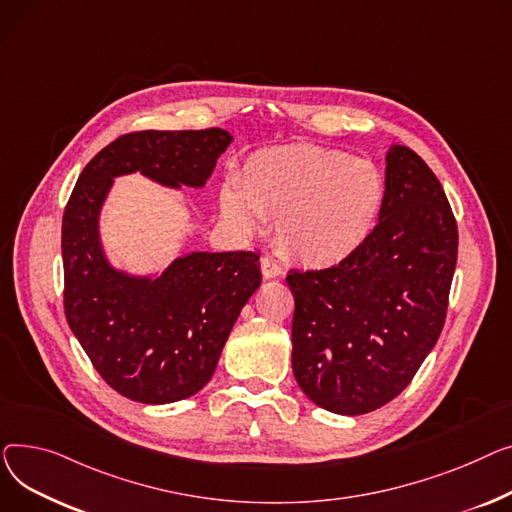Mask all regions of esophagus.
<instances>
[{
    "instance_id": "1",
    "label": "esophagus",
    "mask_w": 512,
    "mask_h": 512,
    "mask_svg": "<svg viewBox=\"0 0 512 512\" xmlns=\"http://www.w3.org/2000/svg\"><path fill=\"white\" fill-rule=\"evenodd\" d=\"M260 268H262V275L266 279H277L283 275V266L279 264V260H275L273 256H264L260 260Z\"/></svg>"
}]
</instances>
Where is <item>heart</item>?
I'll return each instance as SVG.
<instances>
[{
    "label": "heart",
    "mask_w": 512,
    "mask_h": 512,
    "mask_svg": "<svg viewBox=\"0 0 512 512\" xmlns=\"http://www.w3.org/2000/svg\"><path fill=\"white\" fill-rule=\"evenodd\" d=\"M384 177L368 161L343 150L291 144L254 153L219 192L221 215L252 233L262 215L277 219L281 248L308 266L351 258L372 235L384 206Z\"/></svg>",
    "instance_id": "heart-1"
}]
</instances>
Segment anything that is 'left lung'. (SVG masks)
<instances>
[{
    "mask_svg": "<svg viewBox=\"0 0 512 512\" xmlns=\"http://www.w3.org/2000/svg\"><path fill=\"white\" fill-rule=\"evenodd\" d=\"M384 175L368 242L337 266L287 275L295 380L339 415L370 413L407 388L442 333L457 266V221L424 159L393 144Z\"/></svg>",
    "mask_w": 512,
    "mask_h": 512,
    "instance_id": "8db88e82",
    "label": "left lung"
}]
</instances>
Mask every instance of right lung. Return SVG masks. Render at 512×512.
Masks as SVG:
<instances>
[{
    "label": "right lung",
    "instance_id": "right-lung-1",
    "mask_svg": "<svg viewBox=\"0 0 512 512\" xmlns=\"http://www.w3.org/2000/svg\"><path fill=\"white\" fill-rule=\"evenodd\" d=\"M233 142L227 130H146L117 138L80 173L62 225L64 308L101 378L132 401L165 405L213 378L231 328L262 283L254 252H190L136 275L101 239L115 177L140 173L163 188H204Z\"/></svg>",
    "mask_w": 512,
    "mask_h": 512
}]
</instances>
